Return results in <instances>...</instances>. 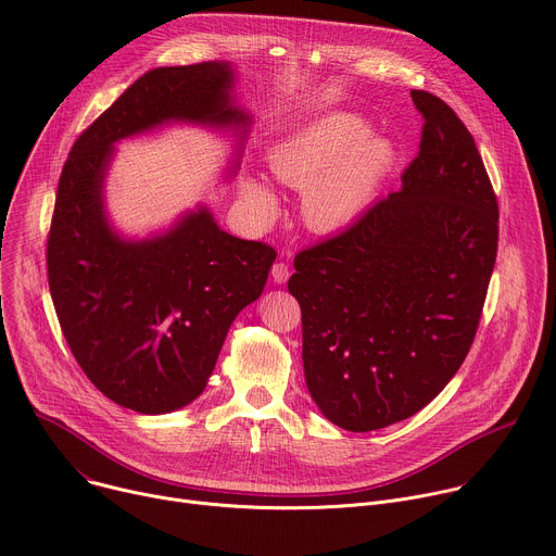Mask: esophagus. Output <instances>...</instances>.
Wrapping results in <instances>:
<instances>
[{
	"instance_id": "1",
	"label": "esophagus",
	"mask_w": 556,
	"mask_h": 556,
	"mask_svg": "<svg viewBox=\"0 0 556 556\" xmlns=\"http://www.w3.org/2000/svg\"><path fill=\"white\" fill-rule=\"evenodd\" d=\"M270 275H273V281L281 286V283H286V281H288V277H290V268H288V264H283V262H277V264L273 266Z\"/></svg>"
}]
</instances>
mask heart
<instances>
[{"mask_svg":"<svg viewBox=\"0 0 556 556\" xmlns=\"http://www.w3.org/2000/svg\"><path fill=\"white\" fill-rule=\"evenodd\" d=\"M268 169L288 189L303 191L309 230L334 235L356 224L391 176L399 147L354 110H326L292 125L268 149ZM242 200L266 222L279 211L275 189L255 176L242 180Z\"/></svg>","mask_w":556,"mask_h":556,"instance_id":"1","label":"heart"}]
</instances>
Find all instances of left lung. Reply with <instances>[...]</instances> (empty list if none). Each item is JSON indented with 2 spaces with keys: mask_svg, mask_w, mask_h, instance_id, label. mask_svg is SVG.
<instances>
[{
  "mask_svg": "<svg viewBox=\"0 0 556 556\" xmlns=\"http://www.w3.org/2000/svg\"><path fill=\"white\" fill-rule=\"evenodd\" d=\"M425 118L401 191L294 257L303 371L316 407L354 433L401 422L457 374L480 326L500 208L457 114L412 90Z\"/></svg>",
  "mask_w": 556,
  "mask_h": 556,
  "instance_id": "left-lung-1",
  "label": "left lung"
}]
</instances>
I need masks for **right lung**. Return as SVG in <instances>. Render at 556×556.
<instances>
[{
    "instance_id": "right-lung-1",
    "label": "right lung",
    "mask_w": 556,
    "mask_h": 556,
    "mask_svg": "<svg viewBox=\"0 0 556 556\" xmlns=\"http://www.w3.org/2000/svg\"><path fill=\"white\" fill-rule=\"evenodd\" d=\"M235 78L228 61L149 70L78 136L59 178L48 283L63 337L94 387L138 414H169L198 399L277 253L222 230L204 204L167 230L125 237L105 208L114 147L174 123L232 129V176L251 129Z\"/></svg>"
}]
</instances>
